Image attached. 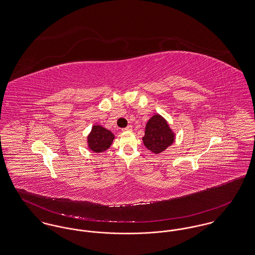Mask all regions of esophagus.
I'll list each match as a JSON object with an SVG mask.
<instances>
[{"instance_id": "34e87169", "label": "esophagus", "mask_w": 255, "mask_h": 255, "mask_svg": "<svg viewBox=\"0 0 255 255\" xmlns=\"http://www.w3.org/2000/svg\"><path fill=\"white\" fill-rule=\"evenodd\" d=\"M131 130H132V126H131V125H128L127 127H125V128L122 129V131H131Z\"/></svg>"}]
</instances>
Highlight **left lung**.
Segmentation results:
<instances>
[{"label":"left lung","mask_w":255,"mask_h":255,"mask_svg":"<svg viewBox=\"0 0 255 255\" xmlns=\"http://www.w3.org/2000/svg\"><path fill=\"white\" fill-rule=\"evenodd\" d=\"M142 140L147 149L160 153L173 142L174 135L161 116H154L146 124Z\"/></svg>","instance_id":"1"}]
</instances>
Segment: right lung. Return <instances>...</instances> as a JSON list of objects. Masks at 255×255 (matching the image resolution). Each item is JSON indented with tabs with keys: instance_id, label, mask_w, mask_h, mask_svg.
I'll return each instance as SVG.
<instances>
[{
	"instance_id": "right-lung-1",
	"label": "right lung",
	"mask_w": 255,
	"mask_h": 255,
	"mask_svg": "<svg viewBox=\"0 0 255 255\" xmlns=\"http://www.w3.org/2000/svg\"><path fill=\"white\" fill-rule=\"evenodd\" d=\"M115 136L113 133L102 126L95 125L92 127L89 135V146L94 152H102L108 149Z\"/></svg>"
}]
</instances>
